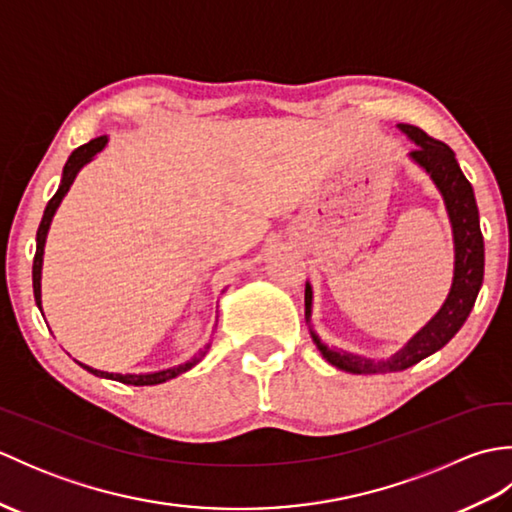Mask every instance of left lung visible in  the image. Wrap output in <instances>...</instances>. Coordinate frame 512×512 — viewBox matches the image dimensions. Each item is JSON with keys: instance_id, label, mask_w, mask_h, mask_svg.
Listing matches in <instances>:
<instances>
[{"instance_id": "left-lung-1", "label": "left lung", "mask_w": 512, "mask_h": 512, "mask_svg": "<svg viewBox=\"0 0 512 512\" xmlns=\"http://www.w3.org/2000/svg\"><path fill=\"white\" fill-rule=\"evenodd\" d=\"M413 143L418 147L411 151V158L420 167L427 169L433 182L444 195V204L453 224V239H455V277L451 295L444 303L438 317L433 319L427 328L418 336H413L409 345L389 361H367L361 356H352L345 352L328 350L319 336L312 332V341L317 343L323 358L328 363L352 374H391L402 372L411 365L420 363L422 358L438 352L440 347L447 345L469 317L477 292L484 281V237L480 228V213H477V202L471 182L466 180L458 160H455L453 149L442 143L438 138H431L427 132H422L416 125H400ZM312 314V288L306 286V325L310 328Z\"/></svg>"}]
</instances>
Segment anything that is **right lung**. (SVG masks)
Listing matches in <instances>:
<instances>
[{"label":"right lung","mask_w":512,"mask_h":512,"mask_svg":"<svg viewBox=\"0 0 512 512\" xmlns=\"http://www.w3.org/2000/svg\"><path fill=\"white\" fill-rule=\"evenodd\" d=\"M105 143H107V138H105V136H99V138H94V140H90V143H85V145H81L79 149L72 151V156L68 158V162H65V167H63V178H61L59 189H57V193L52 195V200L48 202L46 211H43L41 224H39V228H37V253H35V262H32V290H35V301H37L39 310H41V284H39V281H41L43 244H46V235H48V228H50V222H52V215H54V211H57V206L61 204L63 195L68 193L70 184H72L74 178H76V173H79V169L85 165V162H90L96 154H99V151L105 147ZM198 361H200V356H195V358H191L189 363L178 365V367H173V369H165V372H156V374H110V372H101V369H92V367L83 365V363H79V365H81L83 369H88V372L94 374V376L110 378V380H118V383L140 387V385H160V383H167V380H171V378H176V376L187 372V369H191Z\"/></svg>","instance_id":"right-lung-1"}]
</instances>
